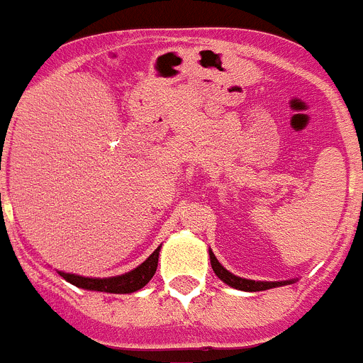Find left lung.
Returning <instances> with one entry per match:
<instances>
[{"mask_svg": "<svg viewBox=\"0 0 363 363\" xmlns=\"http://www.w3.org/2000/svg\"><path fill=\"white\" fill-rule=\"evenodd\" d=\"M210 260H211V267H213L215 275L222 280L228 286L235 287V289H240V291H264V289H271V287H279V286H286V284H293L295 280H280V282H262V280H247V279H240V277L233 275L226 267L222 266L220 262L217 260L213 253L210 250Z\"/></svg>", "mask_w": 363, "mask_h": 363, "instance_id": "1", "label": "left lung"}]
</instances>
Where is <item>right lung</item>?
<instances>
[{
    "label": "right lung",
    "instance_id": "obj_1",
    "mask_svg": "<svg viewBox=\"0 0 363 363\" xmlns=\"http://www.w3.org/2000/svg\"><path fill=\"white\" fill-rule=\"evenodd\" d=\"M159 251H161V246L153 251L141 266H137L135 269L128 271L125 275L108 277V279H90V277H79L74 275V273H65V271H57V273H60L67 282L74 284V286L77 287H83V289L126 295V293L139 291L141 287H145L146 284L152 280V277L155 275V271H157Z\"/></svg>",
    "mask_w": 363,
    "mask_h": 363
}]
</instances>
